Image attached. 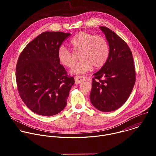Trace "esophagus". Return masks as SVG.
Returning a JSON list of instances; mask_svg holds the SVG:
<instances>
[{
  "label": "esophagus",
  "mask_w": 156,
  "mask_h": 156,
  "mask_svg": "<svg viewBox=\"0 0 156 156\" xmlns=\"http://www.w3.org/2000/svg\"><path fill=\"white\" fill-rule=\"evenodd\" d=\"M75 83L76 84H80L86 80V77L83 76H76L75 78Z\"/></svg>",
  "instance_id": "obj_1"
}]
</instances>
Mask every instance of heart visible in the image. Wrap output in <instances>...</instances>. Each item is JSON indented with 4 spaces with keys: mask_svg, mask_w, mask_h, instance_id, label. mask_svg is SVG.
I'll list each match as a JSON object with an SVG mask.
<instances>
[{
    "mask_svg": "<svg viewBox=\"0 0 156 156\" xmlns=\"http://www.w3.org/2000/svg\"><path fill=\"white\" fill-rule=\"evenodd\" d=\"M70 45L75 52L80 51L81 60L75 66L72 72L83 74L92 69L102 66L107 62L109 54V44L107 39L101 34H94L86 32H80L70 41ZM58 58L63 66L72 68L76 62L73 53L65 47L58 51Z\"/></svg>",
    "mask_w": 156,
    "mask_h": 156,
    "instance_id": "b5f03b06",
    "label": "heart"
}]
</instances>
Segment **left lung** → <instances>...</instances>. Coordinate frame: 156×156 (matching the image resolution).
I'll use <instances>...</instances> for the list:
<instances>
[{
    "mask_svg": "<svg viewBox=\"0 0 156 156\" xmlns=\"http://www.w3.org/2000/svg\"><path fill=\"white\" fill-rule=\"evenodd\" d=\"M109 44L106 63L94 74L90 100L102 112H111L122 107L129 98L136 81L132 52L127 44L113 31L100 27Z\"/></svg>",
    "mask_w": 156,
    "mask_h": 156,
    "instance_id": "8db88e82",
    "label": "left lung"
}]
</instances>
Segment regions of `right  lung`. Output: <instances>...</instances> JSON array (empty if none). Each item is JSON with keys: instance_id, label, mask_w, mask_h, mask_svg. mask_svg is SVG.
Listing matches in <instances>:
<instances>
[{"instance_id": "add662e5", "label": "right lung", "mask_w": 156, "mask_h": 156, "mask_svg": "<svg viewBox=\"0 0 156 156\" xmlns=\"http://www.w3.org/2000/svg\"><path fill=\"white\" fill-rule=\"evenodd\" d=\"M70 33L46 31L27 44L16 66L20 96L35 114L52 116L67 104L73 76L67 75L58 58V51Z\"/></svg>"}]
</instances>
